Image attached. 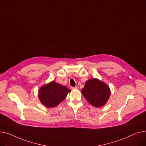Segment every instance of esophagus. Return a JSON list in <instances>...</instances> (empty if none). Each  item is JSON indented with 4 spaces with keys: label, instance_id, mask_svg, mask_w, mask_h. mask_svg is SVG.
Returning a JSON list of instances; mask_svg holds the SVG:
<instances>
[{
    "label": "esophagus",
    "instance_id": "34e87169",
    "mask_svg": "<svg viewBox=\"0 0 146 146\" xmlns=\"http://www.w3.org/2000/svg\"><path fill=\"white\" fill-rule=\"evenodd\" d=\"M76 88H78V87H71V89L72 90H75V89H76Z\"/></svg>",
    "mask_w": 146,
    "mask_h": 146
}]
</instances>
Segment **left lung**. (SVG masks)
<instances>
[{"label": "left lung", "instance_id": "1", "mask_svg": "<svg viewBox=\"0 0 146 146\" xmlns=\"http://www.w3.org/2000/svg\"><path fill=\"white\" fill-rule=\"evenodd\" d=\"M81 93L90 104L96 107H101L106 104L111 91L104 82L97 78H91L85 82Z\"/></svg>", "mask_w": 146, "mask_h": 146}]
</instances>
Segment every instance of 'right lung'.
Instances as JSON below:
<instances>
[{
  "mask_svg": "<svg viewBox=\"0 0 146 146\" xmlns=\"http://www.w3.org/2000/svg\"><path fill=\"white\" fill-rule=\"evenodd\" d=\"M71 90L65 86L54 81L50 82L40 87L38 92L41 103L46 107L52 108L64 101Z\"/></svg>",
  "mask_w": 146,
  "mask_h": 146,
  "instance_id": "1",
  "label": "right lung"
}]
</instances>
